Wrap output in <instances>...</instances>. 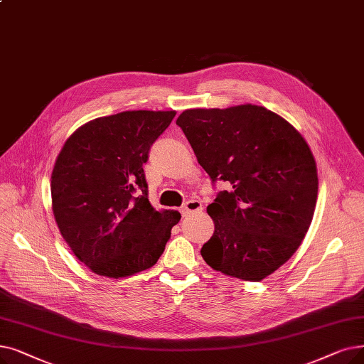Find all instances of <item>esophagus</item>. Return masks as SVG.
<instances>
[{
    "label": "esophagus",
    "instance_id": "esophagus-1",
    "mask_svg": "<svg viewBox=\"0 0 364 364\" xmlns=\"http://www.w3.org/2000/svg\"><path fill=\"white\" fill-rule=\"evenodd\" d=\"M200 211H202V203H200L199 200H196V199L187 200V202L184 203V207L181 208V214H183L184 217L196 214V213H200Z\"/></svg>",
    "mask_w": 364,
    "mask_h": 364
}]
</instances>
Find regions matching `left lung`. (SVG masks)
<instances>
[{
  "instance_id": "1",
  "label": "left lung",
  "mask_w": 364,
  "mask_h": 364,
  "mask_svg": "<svg viewBox=\"0 0 364 364\" xmlns=\"http://www.w3.org/2000/svg\"><path fill=\"white\" fill-rule=\"evenodd\" d=\"M177 124L213 181L229 184L207 207L214 233L203 260L244 281L269 277L302 244L317 203V164L305 138L252 104L184 109Z\"/></svg>"
}]
</instances>
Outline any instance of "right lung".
Segmentation results:
<instances>
[{
	"mask_svg": "<svg viewBox=\"0 0 364 364\" xmlns=\"http://www.w3.org/2000/svg\"><path fill=\"white\" fill-rule=\"evenodd\" d=\"M171 112L132 109L75 129L52 171V210L62 238L92 272L124 278L151 267L181 214L156 211L143 165Z\"/></svg>",
	"mask_w": 364,
	"mask_h": 364,
	"instance_id": "1",
	"label": "right lung"
}]
</instances>
